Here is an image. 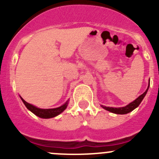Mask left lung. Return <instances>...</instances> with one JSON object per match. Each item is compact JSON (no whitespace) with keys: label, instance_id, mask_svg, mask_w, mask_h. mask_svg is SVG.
Returning a JSON list of instances; mask_svg holds the SVG:
<instances>
[{"label":"left lung","instance_id":"obj_1","mask_svg":"<svg viewBox=\"0 0 159 159\" xmlns=\"http://www.w3.org/2000/svg\"><path fill=\"white\" fill-rule=\"evenodd\" d=\"M149 84H150V82L148 83V89H147L146 91H145L143 94H141V95L139 96L138 98H136L134 102H131V103L129 104L128 105H126V106L121 107V108H112V107H106V106H104V105H102V107L104 108V109L110 112H112V113L118 114V115H125V114L129 113V112H131V111L135 109V108L140 105L142 101L143 100V98H145L147 91H148V90L149 89Z\"/></svg>","mask_w":159,"mask_h":159}]
</instances>
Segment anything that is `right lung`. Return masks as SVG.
<instances>
[{
  "instance_id": "add662e5",
  "label": "right lung",
  "mask_w": 159,
  "mask_h": 159,
  "mask_svg": "<svg viewBox=\"0 0 159 159\" xmlns=\"http://www.w3.org/2000/svg\"><path fill=\"white\" fill-rule=\"evenodd\" d=\"M20 98H21L22 102H24V104H25V105L26 106V108H28V110H30L32 113H34L35 115H37V116L40 117V118H51L60 115L61 112H63L66 109L68 104V101L66 103L64 104V105H61V106L58 107V108H49V109H42V108H37V107L34 106V105L28 103V102H25L21 97H20Z\"/></svg>"
}]
</instances>
